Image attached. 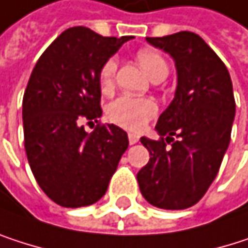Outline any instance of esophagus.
<instances>
[{
    "label": "esophagus",
    "instance_id": "obj_1",
    "mask_svg": "<svg viewBox=\"0 0 248 248\" xmlns=\"http://www.w3.org/2000/svg\"><path fill=\"white\" fill-rule=\"evenodd\" d=\"M139 140H140V137H139L137 134H133V133L128 134V141H130V144H136Z\"/></svg>",
    "mask_w": 248,
    "mask_h": 248
}]
</instances>
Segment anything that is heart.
<instances>
[{"instance_id": "b5f03b06", "label": "heart", "mask_w": 248, "mask_h": 248, "mask_svg": "<svg viewBox=\"0 0 248 248\" xmlns=\"http://www.w3.org/2000/svg\"><path fill=\"white\" fill-rule=\"evenodd\" d=\"M137 61L152 80L157 78H166L169 67L165 58L159 52L153 49H141L137 53ZM115 70H117V63L112 59L107 61L102 64L98 75V82H99V89L104 93H109L112 91ZM156 111L157 107L150 99L121 96L109 104L107 114L111 123L130 131H140L144 128L147 121L156 114Z\"/></svg>"}]
</instances>
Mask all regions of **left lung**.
<instances>
[{"instance_id":"left-lung-1","label":"left lung","mask_w":248,"mask_h":248,"mask_svg":"<svg viewBox=\"0 0 248 248\" xmlns=\"http://www.w3.org/2000/svg\"><path fill=\"white\" fill-rule=\"evenodd\" d=\"M146 40L173 59L178 85L156 124L160 140L140 139L150 160L137 182L149 203L185 209L205 195L228 149L235 117L232 82L222 61L195 33Z\"/></svg>"}]
</instances>
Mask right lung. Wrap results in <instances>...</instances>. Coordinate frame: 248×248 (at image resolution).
Returning a JSON list of instances; mask_svg holds the SVG:
<instances>
[{"label":"right lung","mask_w":248,"mask_h":248,"mask_svg":"<svg viewBox=\"0 0 248 248\" xmlns=\"http://www.w3.org/2000/svg\"><path fill=\"white\" fill-rule=\"evenodd\" d=\"M131 39L72 27L45 50L31 72L23 98L24 147L39 186L61 206L99 201L128 147L123 128L105 124L86 133L80 120L92 123L102 115L99 70Z\"/></svg>","instance_id":"obj_1"}]
</instances>
